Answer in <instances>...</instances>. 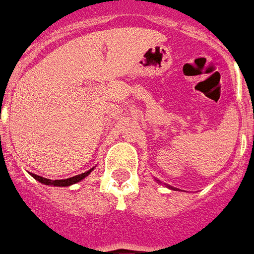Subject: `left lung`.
I'll use <instances>...</instances> for the list:
<instances>
[{"label":"left lung","instance_id":"8db88e82","mask_svg":"<svg viewBox=\"0 0 254 254\" xmlns=\"http://www.w3.org/2000/svg\"><path fill=\"white\" fill-rule=\"evenodd\" d=\"M173 190H174V189H173Z\"/></svg>","mask_w":254,"mask_h":254}]
</instances>
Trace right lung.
<instances>
[{
	"instance_id": "right-lung-1",
	"label": "right lung",
	"mask_w": 254,
	"mask_h": 254,
	"mask_svg": "<svg viewBox=\"0 0 254 254\" xmlns=\"http://www.w3.org/2000/svg\"><path fill=\"white\" fill-rule=\"evenodd\" d=\"M93 169L87 170V172H85V173H81L78 174V176H74V177H71V178H67V180H57V181H51V180H48V178H44V177H40V176H36V174H31L35 180H37L38 182L41 183H45V185H53V186H71V185H73V183H77L80 182V181H82L85 178V177L87 176V174H90V172Z\"/></svg>"
}]
</instances>
